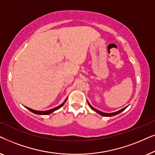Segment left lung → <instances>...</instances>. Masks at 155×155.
I'll list each match as a JSON object with an SVG mask.
<instances>
[{
    "mask_svg": "<svg viewBox=\"0 0 155 155\" xmlns=\"http://www.w3.org/2000/svg\"><path fill=\"white\" fill-rule=\"evenodd\" d=\"M88 104H89V106H90V108H91V109H92V110H94V111H96L97 113L99 114H100V115L103 116H113L117 115V114H120V112H122L123 111H124V110L126 109V107H125V108H124V109H122L119 110V111H116V112H114V113H104V112L99 111V110H97V109H94V107H92V106H91V105L90 104H89V102H88Z\"/></svg>",
    "mask_w": 155,
    "mask_h": 155,
    "instance_id": "obj_1",
    "label": "left lung"
}]
</instances>
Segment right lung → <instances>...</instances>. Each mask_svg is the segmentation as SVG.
<instances>
[{"instance_id":"add662e5","label":"right lung","mask_w":155,"mask_h":155,"mask_svg":"<svg viewBox=\"0 0 155 155\" xmlns=\"http://www.w3.org/2000/svg\"><path fill=\"white\" fill-rule=\"evenodd\" d=\"M66 100H67V99H65V101L62 104H61L60 106H58V107L54 108V109L48 110V111H36V110H34V109H30V108H28V107H26L28 110H29V111H30L33 112V113H35L36 114H38V115H48V114H50L51 113H52V112H54V111H56V110L60 109V108L62 107L63 104H64L65 102V101H66Z\"/></svg>"}]
</instances>
